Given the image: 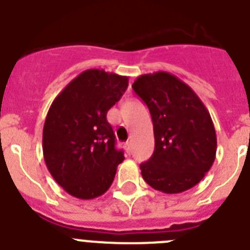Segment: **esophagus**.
<instances>
[{
	"label": "esophagus",
	"mask_w": 250,
	"mask_h": 250,
	"mask_svg": "<svg viewBox=\"0 0 250 250\" xmlns=\"http://www.w3.org/2000/svg\"><path fill=\"white\" fill-rule=\"evenodd\" d=\"M125 149H126L127 154H130V152H131V143H130V141H126V144H125Z\"/></svg>",
	"instance_id": "1"
}]
</instances>
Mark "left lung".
<instances>
[{"label": "left lung", "mask_w": 250, "mask_h": 250, "mask_svg": "<svg viewBox=\"0 0 250 250\" xmlns=\"http://www.w3.org/2000/svg\"><path fill=\"white\" fill-rule=\"evenodd\" d=\"M132 89L149 107L155 149L140 165L155 190L178 194L195 187L215 160L210 114L190 86L165 71L141 75Z\"/></svg>", "instance_id": "1"}]
</instances>
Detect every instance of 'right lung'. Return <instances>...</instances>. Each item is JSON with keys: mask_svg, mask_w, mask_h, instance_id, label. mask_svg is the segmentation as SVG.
I'll return each mask as SVG.
<instances>
[{"mask_svg": "<svg viewBox=\"0 0 250 250\" xmlns=\"http://www.w3.org/2000/svg\"><path fill=\"white\" fill-rule=\"evenodd\" d=\"M129 85L127 76L91 68L81 72L51 104L42 131L46 167L60 187L77 199L107 191L124 152L106 114Z\"/></svg>", "mask_w": 250, "mask_h": 250, "instance_id": "right-lung-1", "label": "right lung"}]
</instances>
